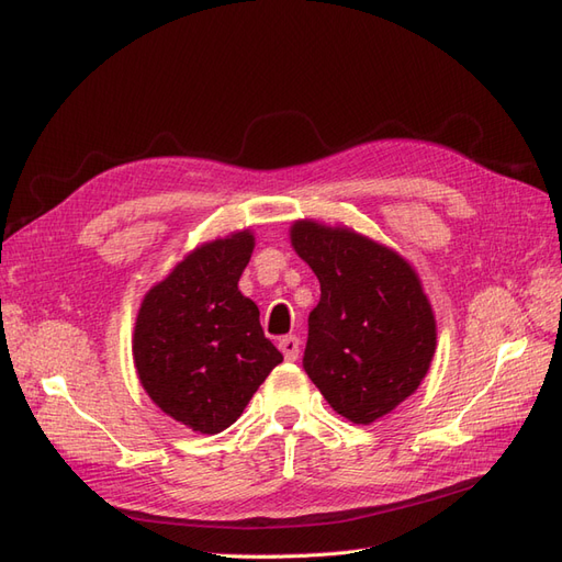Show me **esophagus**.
<instances>
[{"instance_id": "1", "label": "esophagus", "mask_w": 562, "mask_h": 562, "mask_svg": "<svg viewBox=\"0 0 562 562\" xmlns=\"http://www.w3.org/2000/svg\"><path fill=\"white\" fill-rule=\"evenodd\" d=\"M279 349L283 351L285 361H297L300 356V339L295 335H285L279 339Z\"/></svg>"}]
</instances>
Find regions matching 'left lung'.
<instances>
[{"instance_id": "left-lung-1", "label": "left lung", "mask_w": 562, "mask_h": 562, "mask_svg": "<svg viewBox=\"0 0 562 562\" xmlns=\"http://www.w3.org/2000/svg\"><path fill=\"white\" fill-rule=\"evenodd\" d=\"M291 244L321 283L304 372L337 415L370 424L415 394L436 351V318L411 262L347 227L297 220Z\"/></svg>"}]
</instances>
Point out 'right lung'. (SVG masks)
I'll use <instances>...</instances> for the list:
<instances>
[{
    "instance_id": "right-lung-1",
    "label": "right lung",
    "mask_w": 562,
    "mask_h": 562,
    "mask_svg": "<svg viewBox=\"0 0 562 562\" xmlns=\"http://www.w3.org/2000/svg\"><path fill=\"white\" fill-rule=\"evenodd\" d=\"M250 229L194 248L145 295L133 333L140 384L166 415L199 434H220L283 356L241 295Z\"/></svg>"
}]
</instances>
